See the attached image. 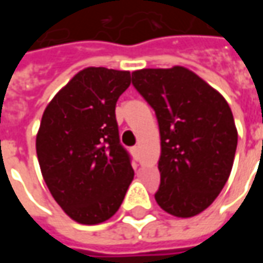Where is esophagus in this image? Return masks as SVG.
<instances>
[{"label": "esophagus", "mask_w": 263, "mask_h": 263, "mask_svg": "<svg viewBox=\"0 0 263 263\" xmlns=\"http://www.w3.org/2000/svg\"><path fill=\"white\" fill-rule=\"evenodd\" d=\"M138 152H139V148H138V146H134V148H131V154L134 155L135 158L138 156Z\"/></svg>", "instance_id": "obj_1"}]
</instances>
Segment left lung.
<instances>
[{
    "mask_svg": "<svg viewBox=\"0 0 263 263\" xmlns=\"http://www.w3.org/2000/svg\"><path fill=\"white\" fill-rule=\"evenodd\" d=\"M132 84L155 109L159 124L156 203L179 218L200 214L231 173L238 132L230 105L183 66L135 70Z\"/></svg>",
    "mask_w": 263,
    "mask_h": 263,
    "instance_id": "left-lung-1",
    "label": "left lung"
}]
</instances>
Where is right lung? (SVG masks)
Here are the masks:
<instances>
[{
  "label": "right lung",
  "mask_w": 263,
  "mask_h": 263,
  "mask_svg": "<svg viewBox=\"0 0 263 263\" xmlns=\"http://www.w3.org/2000/svg\"><path fill=\"white\" fill-rule=\"evenodd\" d=\"M129 84L126 70L86 67L43 111L36 134L43 180L56 203L79 224L109 220L134 179L115 120L117 100Z\"/></svg>",
  "instance_id": "obj_1"
}]
</instances>
